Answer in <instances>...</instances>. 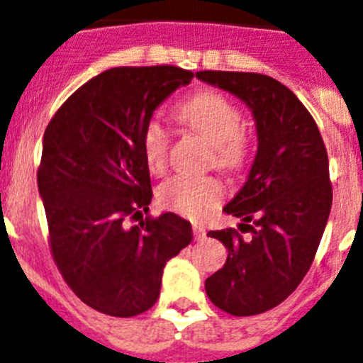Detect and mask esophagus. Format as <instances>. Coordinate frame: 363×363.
I'll return each instance as SVG.
<instances>
[{
	"mask_svg": "<svg viewBox=\"0 0 363 363\" xmlns=\"http://www.w3.org/2000/svg\"><path fill=\"white\" fill-rule=\"evenodd\" d=\"M193 232H195L196 240H202L206 236V228L202 225H193Z\"/></svg>",
	"mask_w": 363,
	"mask_h": 363,
	"instance_id": "esophagus-1",
	"label": "esophagus"
}]
</instances>
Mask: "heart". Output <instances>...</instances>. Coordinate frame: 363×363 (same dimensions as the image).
<instances>
[{
    "label": "heart",
    "mask_w": 363,
    "mask_h": 363,
    "mask_svg": "<svg viewBox=\"0 0 363 363\" xmlns=\"http://www.w3.org/2000/svg\"><path fill=\"white\" fill-rule=\"evenodd\" d=\"M178 118L211 146L213 163L236 168L247 155V136L242 131V114L227 95L200 91L176 108ZM142 150L150 170L161 174L167 167L168 133L159 120H150L142 133ZM223 184L211 176H174L159 187V202L191 219H202L223 199Z\"/></svg>",
    "instance_id": "obj_1"
}]
</instances>
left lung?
Here are the masks:
<instances>
[{
	"mask_svg": "<svg viewBox=\"0 0 363 363\" xmlns=\"http://www.w3.org/2000/svg\"><path fill=\"white\" fill-rule=\"evenodd\" d=\"M196 78L245 103L259 140L245 184L223 208L251 238L234 228L208 232L228 257L206 279V294L234 317L259 315L291 296L315 259L332 208L328 153L313 116L275 78L228 71Z\"/></svg>",
	"mask_w": 363,
	"mask_h": 363,
	"instance_id": "8db88e82",
	"label": "left lung"
}]
</instances>
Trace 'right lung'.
<instances>
[{
  "mask_svg": "<svg viewBox=\"0 0 363 363\" xmlns=\"http://www.w3.org/2000/svg\"><path fill=\"white\" fill-rule=\"evenodd\" d=\"M195 77L172 65L114 67L80 86L43 136L37 172L52 257L84 303L110 317L147 311L164 264L193 240L176 213L150 211L142 133L167 97Z\"/></svg>",
  "mask_w": 363,
  "mask_h": 363,
  "instance_id": "add662e5",
  "label": "right lung"
}]
</instances>
